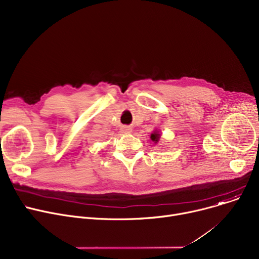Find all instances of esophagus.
Masks as SVG:
<instances>
[{
    "instance_id": "1",
    "label": "esophagus",
    "mask_w": 259,
    "mask_h": 259,
    "mask_svg": "<svg viewBox=\"0 0 259 259\" xmlns=\"http://www.w3.org/2000/svg\"><path fill=\"white\" fill-rule=\"evenodd\" d=\"M120 131H121L122 133H130V132L132 131V128L129 127V126H122V127L120 128Z\"/></svg>"
}]
</instances>
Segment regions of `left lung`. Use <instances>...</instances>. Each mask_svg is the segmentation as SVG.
<instances>
[{
	"label": "left lung",
	"mask_w": 259,
	"mask_h": 259,
	"mask_svg": "<svg viewBox=\"0 0 259 259\" xmlns=\"http://www.w3.org/2000/svg\"><path fill=\"white\" fill-rule=\"evenodd\" d=\"M159 138H160V135H159L158 131H155V132H153V133L151 134V140H152L154 143H157L158 140H159Z\"/></svg>",
	"instance_id": "obj_1"
}]
</instances>
